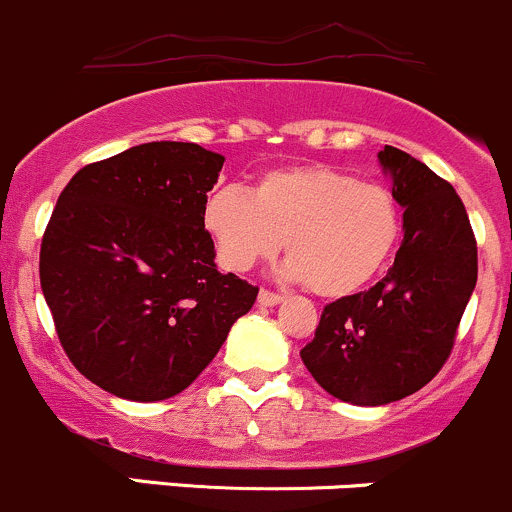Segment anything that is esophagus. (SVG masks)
<instances>
[{
	"instance_id": "34e87169",
	"label": "esophagus",
	"mask_w": 512,
	"mask_h": 512,
	"mask_svg": "<svg viewBox=\"0 0 512 512\" xmlns=\"http://www.w3.org/2000/svg\"><path fill=\"white\" fill-rule=\"evenodd\" d=\"M282 299H285L282 294L270 292V289H260V294H257V304H260V307H275Z\"/></svg>"
}]
</instances>
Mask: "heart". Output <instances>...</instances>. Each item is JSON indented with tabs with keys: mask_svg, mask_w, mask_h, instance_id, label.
Here are the masks:
<instances>
[{
	"mask_svg": "<svg viewBox=\"0 0 512 512\" xmlns=\"http://www.w3.org/2000/svg\"><path fill=\"white\" fill-rule=\"evenodd\" d=\"M203 227L227 270H252L285 245L292 257L282 275L339 299L379 275L399 240L401 213L384 185L312 163L267 170L252 193L240 185L213 190Z\"/></svg>",
	"mask_w": 512,
	"mask_h": 512,
	"instance_id": "obj_1",
	"label": "heart"
}]
</instances>
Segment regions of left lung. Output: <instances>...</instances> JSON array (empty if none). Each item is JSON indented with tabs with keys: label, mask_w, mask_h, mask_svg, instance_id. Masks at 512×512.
<instances>
[{
	"label": "left lung",
	"mask_w": 512,
	"mask_h": 512,
	"mask_svg": "<svg viewBox=\"0 0 512 512\" xmlns=\"http://www.w3.org/2000/svg\"><path fill=\"white\" fill-rule=\"evenodd\" d=\"M379 165L404 208L394 265L366 292L327 304L299 352L327 394L354 406L404 399L441 371L478 280L476 237L453 185L394 146Z\"/></svg>",
	"instance_id": "1"
}]
</instances>
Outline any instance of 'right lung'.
Segmentation results:
<instances>
[{"label":"right lung","instance_id":"add662e5","mask_svg":"<svg viewBox=\"0 0 512 512\" xmlns=\"http://www.w3.org/2000/svg\"><path fill=\"white\" fill-rule=\"evenodd\" d=\"M225 158L153 141L81 168L41 240V292L71 364L108 394L163 401L213 361L257 287L218 272L203 205Z\"/></svg>","mask_w":512,"mask_h":512}]
</instances>
